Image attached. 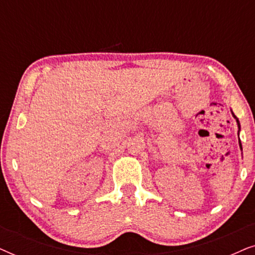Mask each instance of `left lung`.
<instances>
[{
    "mask_svg": "<svg viewBox=\"0 0 255 255\" xmlns=\"http://www.w3.org/2000/svg\"><path fill=\"white\" fill-rule=\"evenodd\" d=\"M232 116L236 118V121H237V124H238V128H239V131H240V123H239V120H238V118L236 117V115L233 114V113H232ZM239 131H238V135H239ZM239 146H240V149H242V151H243V147H242V142H240V139H239Z\"/></svg>",
    "mask_w": 255,
    "mask_h": 255,
    "instance_id": "obj_1",
    "label": "left lung"
}]
</instances>
